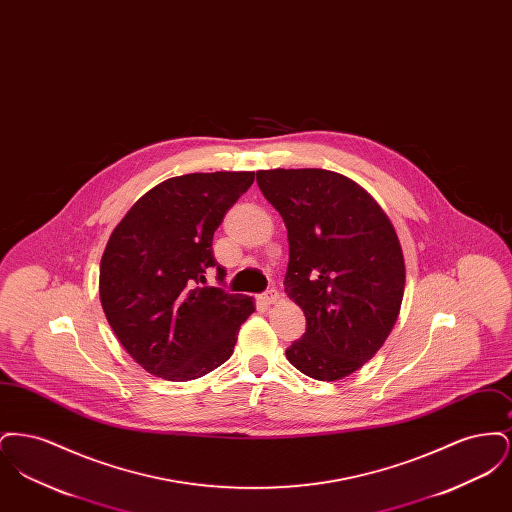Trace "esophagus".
I'll return each mask as SVG.
<instances>
[{
	"instance_id": "obj_1",
	"label": "esophagus",
	"mask_w": 512,
	"mask_h": 512,
	"mask_svg": "<svg viewBox=\"0 0 512 512\" xmlns=\"http://www.w3.org/2000/svg\"><path fill=\"white\" fill-rule=\"evenodd\" d=\"M276 299H278V292H276L274 288H270L267 292L261 293V301H263V303H267V305L276 303Z\"/></svg>"
}]
</instances>
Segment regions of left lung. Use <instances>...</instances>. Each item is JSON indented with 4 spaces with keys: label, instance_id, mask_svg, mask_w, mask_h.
<instances>
[{
    "label": "left lung",
    "instance_id": "obj_1",
    "mask_svg": "<svg viewBox=\"0 0 512 512\" xmlns=\"http://www.w3.org/2000/svg\"><path fill=\"white\" fill-rule=\"evenodd\" d=\"M257 184L286 222L284 286L307 318L286 357L315 380L349 376L384 345L401 309L405 263L390 219L338 172L259 171Z\"/></svg>",
    "mask_w": 512,
    "mask_h": 512
}]
</instances>
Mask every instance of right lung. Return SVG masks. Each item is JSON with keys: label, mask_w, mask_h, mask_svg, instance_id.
<instances>
[{"label": "right lung", "mask_w": 512, "mask_h": 512, "mask_svg": "<svg viewBox=\"0 0 512 512\" xmlns=\"http://www.w3.org/2000/svg\"><path fill=\"white\" fill-rule=\"evenodd\" d=\"M255 172L174 176L142 195L113 230L99 268L103 313L149 374L188 382L226 363L253 299L224 290L213 236ZM218 268L219 287L204 274Z\"/></svg>", "instance_id": "obj_1"}]
</instances>
